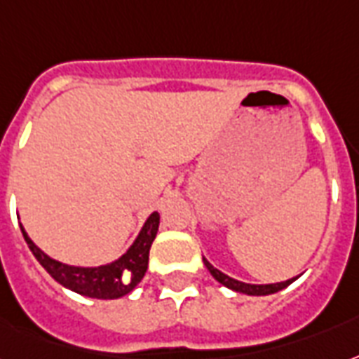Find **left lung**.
Segmentation results:
<instances>
[{
	"mask_svg": "<svg viewBox=\"0 0 359 359\" xmlns=\"http://www.w3.org/2000/svg\"><path fill=\"white\" fill-rule=\"evenodd\" d=\"M203 264L205 267L209 269L210 275H212L218 283L224 284L226 288L233 290V292H239V294H246V295L275 294V292H278V290H284L286 286H290V284L294 283L295 278H297L294 277V278H288V280H284V283H275V284H246V283H241V280H235V278L228 277V275H224L222 271H218L216 267H212V265H210L205 258H203Z\"/></svg>",
	"mask_w": 359,
	"mask_h": 359,
	"instance_id": "obj_1",
	"label": "left lung"
}]
</instances>
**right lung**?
<instances>
[{
    "mask_svg": "<svg viewBox=\"0 0 359 359\" xmlns=\"http://www.w3.org/2000/svg\"><path fill=\"white\" fill-rule=\"evenodd\" d=\"M158 226H160V215L152 212L147 218L143 229L137 235V239L133 241V245L128 248V252L122 254L111 264L100 265V267H75V265L56 262L50 256H46L39 246L29 239L24 226H20V229L29 250L56 283L69 288L71 292L94 297V299H118L122 295L130 294L144 277L147 267H149L150 246L156 239Z\"/></svg>",
    "mask_w": 359,
    "mask_h": 359,
    "instance_id": "obj_1",
    "label": "right lung"
}]
</instances>
